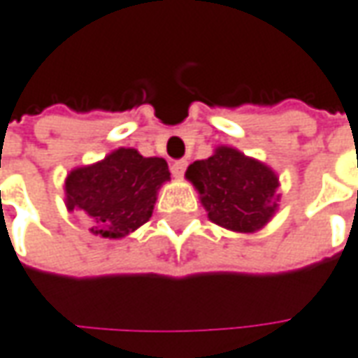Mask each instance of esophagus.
I'll return each mask as SVG.
<instances>
[{
	"instance_id": "obj_1",
	"label": "esophagus",
	"mask_w": 358,
	"mask_h": 358,
	"mask_svg": "<svg viewBox=\"0 0 358 358\" xmlns=\"http://www.w3.org/2000/svg\"><path fill=\"white\" fill-rule=\"evenodd\" d=\"M185 169H187V159H179V161H175V163L171 165L173 177L181 179V177L185 175Z\"/></svg>"
}]
</instances>
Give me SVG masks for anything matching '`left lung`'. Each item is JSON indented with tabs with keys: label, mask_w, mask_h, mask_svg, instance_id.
<instances>
[{
	"label": "left lung",
	"mask_w": 358,
	"mask_h": 358,
	"mask_svg": "<svg viewBox=\"0 0 358 358\" xmlns=\"http://www.w3.org/2000/svg\"><path fill=\"white\" fill-rule=\"evenodd\" d=\"M209 219L237 233L263 229L277 211L279 177L265 163L233 147H217L209 159L187 167Z\"/></svg>",
	"instance_id": "obj_1"
}]
</instances>
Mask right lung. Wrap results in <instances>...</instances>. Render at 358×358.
I'll use <instances>...</instances> for the list:
<instances>
[{"label": "right lung", "instance_id": "obj_1", "mask_svg": "<svg viewBox=\"0 0 358 358\" xmlns=\"http://www.w3.org/2000/svg\"><path fill=\"white\" fill-rule=\"evenodd\" d=\"M171 179L167 161L119 147L107 157L77 167L65 179V205L91 223V233L121 239L151 219L159 187Z\"/></svg>", "mask_w": 358, "mask_h": 358}]
</instances>
